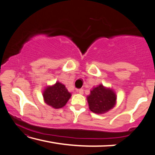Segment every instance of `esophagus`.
<instances>
[{
	"mask_svg": "<svg viewBox=\"0 0 155 155\" xmlns=\"http://www.w3.org/2000/svg\"><path fill=\"white\" fill-rule=\"evenodd\" d=\"M77 91L80 94H83V89H79V90H77Z\"/></svg>",
	"mask_w": 155,
	"mask_h": 155,
	"instance_id": "obj_1",
	"label": "esophagus"
}]
</instances>
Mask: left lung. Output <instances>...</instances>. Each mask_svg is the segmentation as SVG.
Instances as JSON below:
<instances>
[{
    "mask_svg": "<svg viewBox=\"0 0 155 155\" xmlns=\"http://www.w3.org/2000/svg\"><path fill=\"white\" fill-rule=\"evenodd\" d=\"M87 100L91 111L97 114H103L115 107L117 96L112 88L104 87L101 84L92 88Z\"/></svg>",
    "mask_w": 155,
    "mask_h": 155,
    "instance_id": "8db88e82",
    "label": "left lung"
}]
</instances>
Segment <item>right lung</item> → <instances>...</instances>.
<instances>
[{
  "label": "right lung",
  "instance_id": "obj_1",
  "mask_svg": "<svg viewBox=\"0 0 155 155\" xmlns=\"http://www.w3.org/2000/svg\"><path fill=\"white\" fill-rule=\"evenodd\" d=\"M42 96L46 104L54 109H60L66 104L72 95L64 84L57 81L54 85L46 86Z\"/></svg>",
  "mask_w": 155,
  "mask_h": 155
}]
</instances>
